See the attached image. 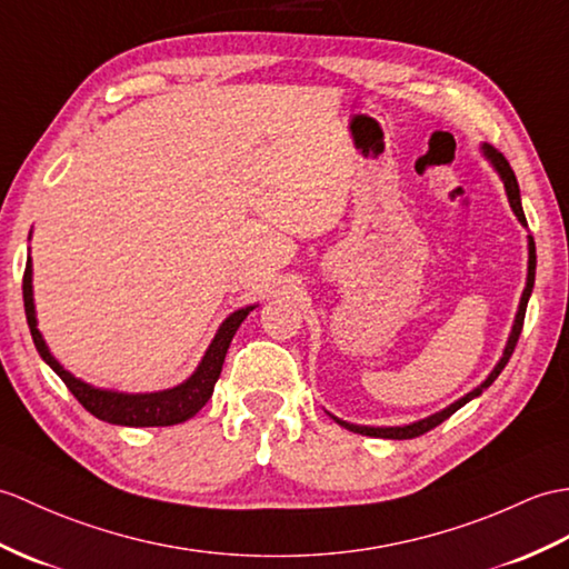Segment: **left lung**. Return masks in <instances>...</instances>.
Returning a JSON list of instances; mask_svg holds the SVG:
<instances>
[{"label":"left lung","mask_w":569,"mask_h":569,"mask_svg":"<svg viewBox=\"0 0 569 569\" xmlns=\"http://www.w3.org/2000/svg\"><path fill=\"white\" fill-rule=\"evenodd\" d=\"M485 152H487V157H490V160L495 162V167H497V171L501 174V179H505V187H507V196H509L511 210H513V213H517V218L521 220V224H528V222H526V216H523V208H521L519 183H517V177H513V169H511V167H509V162H507V157L501 154L499 150H495L492 144H485ZM533 281H536V244H533V240H531V242H528V281H526L523 296H521V306H519V312H517V322H513V329H511V337H509V345H507V349H505V356H501V361L497 363V368H495V371L490 373V378H487L480 388H475L472 392H468V395H466V398H460V400H458V402H453L451 407H446L443 412L433 415V417H429V419H421V421H417V425H409V427L373 429V427H356V425H347V421H339L337 417H335V419L339 421L341 427L349 429V431L363 433V436H380V439H415V436H421V433L431 431L433 427H439L441 421H446V419L451 417L453 412H458V409L463 407L466 402H470L472 398H478V395H480L485 388H490L492 382L497 380V376H499L501 371H505V366L509 363L513 349H517V341H519V335H521V329H523L526 306H528V296H531V290H533Z\"/></svg>","instance_id":"8db88e82"}]
</instances>
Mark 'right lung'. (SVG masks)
Listing matches in <instances>:
<instances>
[{"mask_svg": "<svg viewBox=\"0 0 569 569\" xmlns=\"http://www.w3.org/2000/svg\"><path fill=\"white\" fill-rule=\"evenodd\" d=\"M23 310H26V322H29L38 353H41L43 361L60 376V380L68 386V390L74 395L87 412H91L101 421H109V425H121V427H171L191 419L198 409L210 400V395H213V388L222 371L224 353L230 349V341L237 332V327L242 325V320L252 308L237 310L222 322L213 345L208 347L203 356L201 366L196 368V373L187 382H181V386L174 390L152 392V395H121V392L97 390L87 386V382L77 380L74 376H70L56 359H52L41 332H38L36 327L33 293H31V259L26 261V271H23Z\"/></svg>", "mask_w": 569, "mask_h": 569, "instance_id": "1", "label": "right lung"}]
</instances>
